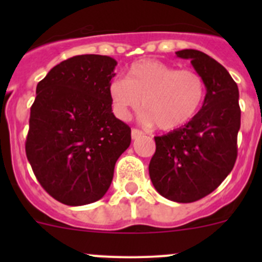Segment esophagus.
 <instances>
[{
	"instance_id": "34e87169",
	"label": "esophagus",
	"mask_w": 262,
	"mask_h": 262,
	"mask_svg": "<svg viewBox=\"0 0 262 262\" xmlns=\"http://www.w3.org/2000/svg\"><path fill=\"white\" fill-rule=\"evenodd\" d=\"M142 136H143V133L141 130H138V129H132V139H138Z\"/></svg>"
}]
</instances>
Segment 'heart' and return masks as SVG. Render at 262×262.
I'll return each instance as SVG.
<instances>
[{
    "mask_svg": "<svg viewBox=\"0 0 262 262\" xmlns=\"http://www.w3.org/2000/svg\"><path fill=\"white\" fill-rule=\"evenodd\" d=\"M114 114L126 120L143 107V121L161 130L186 125L202 110L207 95L204 78L194 70H179L155 59L133 63L125 78L107 87Z\"/></svg>",
    "mask_w": 262,
    "mask_h": 262,
    "instance_id": "1",
    "label": "heart"
}]
</instances>
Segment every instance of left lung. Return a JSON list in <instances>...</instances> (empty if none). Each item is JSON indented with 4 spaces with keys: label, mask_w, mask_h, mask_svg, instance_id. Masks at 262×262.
Wrapping results in <instances>:
<instances>
[{
    "label": "left lung",
    "mask_w": 262,
    "mask_h": 262,
    "mask_svg": "<svg viewBox=\"0 0 262 262\" xmlns=\"http://www.w3.org/2000/svg\"><path fill=\"white\" fill-rule=\"evenodd\" d=\"M176 55L190 59L204 78L207 95L190 123L155 137L149 178L166 199L192 203L214 191L233 168L241 126L239 92L228 71L205 53L184 49Z\"/></svg>",
    "instance_id": "left-lung-1"
}]
</instances>
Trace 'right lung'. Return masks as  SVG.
<instances>
[{
    "mask_svg": "<svg viewBox=\"0 0 262 262\" xmlns=\"http://www.w3.org/2000/svg\"><path fill=\"white\" fill-rule=\"evenodd\" d=\"M116 64L107 55H76L36 86L26 157L44 190L66 205L101 199L130 146V128L113 114L107 92Z\"/></svg>",
    "mask_w": 262,
    "mask_h": 262,
    "instance_id": "1",
    "label": "right lung"
}]
</instances>
